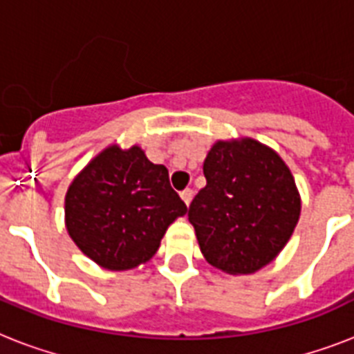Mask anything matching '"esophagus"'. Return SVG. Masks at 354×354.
I'll list each match as a JSON object with an SVG mask.
<instances>
[{
    "label": "esophagus",
    "mask_w": 354,
    "mask_h": 354,
    "mask_svg": "<svg viewBox=\"0 0 354 354\" xmlns=\"http://www.w3.org/2000/svg\"><path fill=\"white\" fill-rule=\"evenodd\" d=\"M193 189H183L182 193H180V196H182V200L185 202V205L191 204V200H193Z\"/></svg>",
    "instance_id": "esophagus-1"
}]
</instances>
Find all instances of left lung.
Returning a JSON list of instances; mask_svg holds the SVG:
<instances>
[{
  "label": "left lung",
  "mask_w": 354,
  "mask_h": 354,
  "mask_svg": "<svg viewBox=\"0 0 354 354\" xmlns=\"http://www.w3.org/2000/svg\"><path fill=\"white\" fill-rule=\"evenodd\" d=\"M204 176L207 183L189 205V222L205 261L232 275L272 263L301 213L288 165L257 139H230L211 147Z\"/></svg>",
  "instance_id": "obj_1"
}]
</instances>
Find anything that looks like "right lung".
<instances>
[{"label":"right lung","instance_id":"obj_1","mask_svg":"<svg viewBox=\"0 0 354 354\" xmlns=\"http://www.w3.org/2000/svg\"><path fill=\"white\" fill-rule=\"evenodd\" d=\"M66 230L79 250L101 268L122 272L154 257L167 227L187 213L139 145L101 150L68 187Z\"/></svg>","mask_w":354,"mask_h":354}]
</instances>
